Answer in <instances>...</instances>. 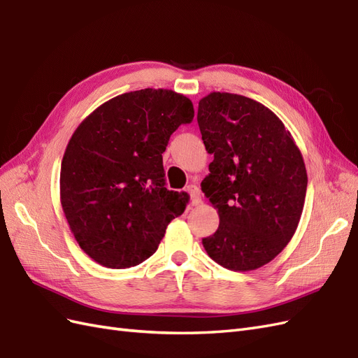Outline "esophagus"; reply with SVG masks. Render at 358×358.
Instances as JSON below:
<instances>
[{"label":"esophagus","mask_w":358,"mask_h":358,"mask_svg":"<svg viewBox=\"0 0 358 358\" xmlns=\"http://www.w3.org/2000/svg\"><path fill=\"white\" fill-rule=\"evenodd\" d=\"M188 194H189V197H191V203L194 206H199L201 203V192H200L197 185H189L188 187Z\"/></svg>","instance_id":"34e87169"}]
</instances>
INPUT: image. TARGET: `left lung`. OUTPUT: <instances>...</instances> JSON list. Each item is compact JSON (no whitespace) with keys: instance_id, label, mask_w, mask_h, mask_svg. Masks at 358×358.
<instances>
[{"instance_id":"8db88e82","label":"left lung","mask_w":358,"mask_h":358,"mask_svg":"<svg viewBox=\"0 0 358 358\" xmlns=\"http://www.w3.org/2000/svg\"><path fill=\"white\" fill-rule=\"evenodd\" d=\"M197 122L213 155L201 191L220 215L218 230L203 246L225 268L255 270L297 230L308 187L305 161L282 121L248 96L210 92L199 101Z\"/></svg>"}]
</instances>
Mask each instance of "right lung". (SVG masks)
<instances>
[{"instance_id": "1", "label": "right lung", "mask_w": 358, "mask_h": 358, "mask_svg": "<svg viewBox=\"0 0 358 358\" xmlns=\"http://www.w3.org/2000/svg\"><path fill=\"white\" fill-rule=\"evenodd\" d=\"M194 107L171 90H140L106 101L76 128L61 162V206L76 242L94 262L128 268L152 255L187 192L169 191L162 152Z\"/></svg>"}]
</instances>
